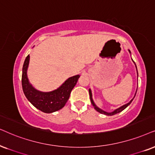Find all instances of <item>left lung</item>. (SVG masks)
Listing matches in <instances>:
<instances>
[{
	"label": "left lung",
	"instance_id": "1",
	"mask_svg": "<svg viewBox=\"0 0 155 155\" xmlns=\"http://www.w3.org/2000/svg\"><path fill=\"white\" fill-rule=\"evenodd\" d=\"M136 68H137V66H136ZM89 96H90V100H91V104H92V105L94 106V109H96V110H97V111H98V112H99V113H101V114H105V115H108V116H112V115L116 114H117V113L121 112V111L124 110V109L125 108H127V107H128V106L130 105L131 103H132V101H133V99H134V97L133 98L132 100H131L129 103H127V104H124V106H122V107H119V108H118V109H115V110L114 111H112V112L109 113V112H106V111L101 110V109H100L99 108H98L97 106L95 105V104L94 103L93 99H92V94H91V89L89 90Z\"/></svg>",
	"mask_w": 155,
	"mask_h": 155
}]
</instances>
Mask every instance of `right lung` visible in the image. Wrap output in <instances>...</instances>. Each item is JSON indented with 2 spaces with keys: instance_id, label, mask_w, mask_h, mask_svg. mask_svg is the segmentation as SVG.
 Returning <instances> with one entry per match:
<instances>
[{
  "instance_id": "right-lung-1",
  "label": "right lung",
  "mask_w": 155,
  "mask_h": 155,
  "mask_svg": "<svg viewBox=\"0 0 155 155\" xmlns=\"http://www.w3.org/2000/svg\"><path fill=\"white\" fill-rule=\"evenodd\" d=\"M30 56L28 55L24 61L22 71V87L23 93L28 100L36 108L44 113H52L62 109L69 99L70 94L77 83L79 75L68 78L59 88L50 92H42L35 89L29 84L27 77Z\"/></svg>"
}]
</instances>
